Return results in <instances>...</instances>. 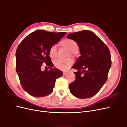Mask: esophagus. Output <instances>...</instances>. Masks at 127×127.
Here are the masks:
<instances>
[{"instance_id":"esophagus-1","label":"esophagus","mask_w":127,"mask_h":127,"mask_svg":"<svg viewBox=\"0 0 127 127\" xmlns=\"http://www.w3.org/2000/svg\"><path fill=\"white\" fill-rule=\"evenodd\" d=\"M67 73H68L67 72H63V75H66L67 74Z\"/></svg>"}]
</instances>
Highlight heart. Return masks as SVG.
Segmentation results:
<instances>
[{
	"instance_id": "1",
	"label": "heart",
	"mask_w": 127,
	"mask_h": 127,
	"mask_svg": "<svg viewBox=\"0 0 127 127\" xmlns=\"http://www.w3.org/2000/svg\"><path fill=\"white\" fill-rule=\"evenodd\" d=\"M62 44L70 51L71 55H76L77 54V50L78 48V45L77 42L72 39H67L64 40ZM49 55L51 58H55L57 56V49L56 44L51 46L49 50ZM55 66L61 70H66L71 67L73 64V60L71 58L66 59H57L53 62Z\"/></svg>"
}]
</instances>
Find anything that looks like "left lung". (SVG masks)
<instances>
[{
	"instance_id": "8db88e82",
	"label": "left lung",
	"mask_w": 127,
	"mask_h": 127,
	"mask_svg": "<svg viewBox=\"0 0 127 127\" xmlns=\"http://www.w3.org/2000/svg\"><path fill=\"white\" fill-rule=\"evenodd\" d=\"M67 39L75 41L80 56L72 68L76 79L69 85L70 93L79 98H87L97 94L106 81L111 66L109 48L92 31L83 30L69 34Z\"/></svg>"
}]
</instances>
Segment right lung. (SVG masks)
<instances>
[{
	"label": "right lung",
	"instance_id": "right-lung-1",
	"mask_svg": "<svg viewBox=\"0 0 127 127\" xmlns=\"http://www.w3.org/2000/svg\"><path fill=\"white\" fill-rule=\"evenodd\" d=\"M66 32L54 33L37 30L27 36L16 52V72L24 90L30 95L41 97L52 93L56 80L62 71L53 65L49 55L51 46L59 41ZM51 68L42 71V64Z\"/></svg>",
	"mask_w": 127,
	"mask_h": 127
}]
</instances>
